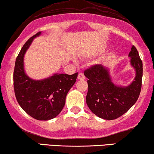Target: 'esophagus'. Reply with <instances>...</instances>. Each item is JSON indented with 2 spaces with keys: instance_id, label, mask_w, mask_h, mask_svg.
<instances>
[{
  "instance_id": "obj_1",
  "label": "esophagus",
  "mask_w": 154,
  "mask_h": 154,
  "mask_svg": "<svg viewBox=\"0 0 154 154\" xmlns=\"http://www.w3.org/2000/svg\"><path fill=\"white\" fill-rule=\"evenodd\" d=\"M78 79H79V80H84V79H85V76L82 73H80L79 75H78Z\"/></svg>"
}]
</instances>
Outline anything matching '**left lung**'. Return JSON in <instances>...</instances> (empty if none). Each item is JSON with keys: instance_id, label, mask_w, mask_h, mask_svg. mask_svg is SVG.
<instances>
[{"instance_id": "1", "label": "left lung", "mask_w": 154, "mask_h": 154, "mask_svg": "<svg viewBox=\"0 0 154 154\" xmlns=\"http://www.w3.org/2000/svg\"><path fill=\"white\" fill-rule=\"evenodd\" d=\"M129 57L130 64L135 69L136 75L132 83L126 87L113 84L109 69L101 64L93 65L84 71V75L88 79L86 103L92 112L101 119L109 121L118 119L135 104L140 96L142 62L134 45Z\"/></svg>"}]
</instances>
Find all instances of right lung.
Segmentation results:
<instances>
[{"label": "right lung", "instance_id": "1", "mask_svg": "<svg viewBox=\"0 0 154 154\" xmlns=\"http://www.w3.org/2000/svg\"><path fill=\"white\" fill-rule=\"evenodd\" d=\"M31 37L19 53L13 73L14 94L19 104L26 113L38 121L55 118L64 106L66 94L76 81L78 73H55L43 80L31 79L24 72V57L34 38Z\"/></svg>", "mask_w": 154, "mask_h": 154}]
</instances>
